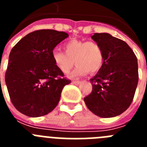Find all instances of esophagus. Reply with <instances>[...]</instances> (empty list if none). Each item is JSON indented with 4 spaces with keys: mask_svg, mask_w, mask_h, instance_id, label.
Here are the masks:
<instances>
[{
    "mask_svg": "<svg viewBox=\"0 0 147 147\" xmlns=\"http://www.w3.org/2000/svg\"><path fill=\"white\" fill-rule=\"evenodd\" d=\"M72 83H73V84H74V85H80V81H76V80H74V81H72Z\"/></svg>",
    "mask_w": 147,
    "mask_h": 147,
    "instance_id": "obj_1",
    "label": "esophagus"
}]
</instances>
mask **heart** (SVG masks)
Returning a JSON list of instances; mask_svg holds the SVG:
<instances>
[{
    "label": "heart",
    "mask_w": 147,
    "mask_h": 147,
    "mask_svg": "<svg viewBox=\"0 0 147 147\" xmlns=\"http://www.w3.org/2000/svg\"><path fill=\"white\" fill-rule=\"evenodd\" d=\"M64 51L54 50L51 58L56 67L61 72L67 74L74 65L76 68L69 76L77 77L87 74H96L104 64V51L102 46L95 41L72 39L63 45Z\"/></svg>",
    "instance_id": "b5f03b06"
}]
</instances>
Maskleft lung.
Segmentation results:
<instances>
[{
	"label": "left lung",
	"instance_id": "obj_1",
	"mask_svg": "<svg viewBox=\"0 0 147 147\" xmlns=\"http://www.w3.org/2000/svg\"><path fill=\"white\" fill-rule=\"evenodd\" d=\"M104 51V64L91 80L93 90L84 98L88 108L102 118L115 117L132 103L138 82L136 54L124 41L107 33L92 36Z\"/></svg>",
	"mask_w": 147,
	"mask_h": 147
}]
</instances>
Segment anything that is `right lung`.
I'll return each instance as SVG.
<instances>
[{"label": "right lung", "mask_w": 147, "mask_h": 147, "mask_svg": "<svg viewBox=\"0 0 147 147\" xmlns=\"http://www.w3.org/2000/svg\"><path fill=\"white\" fill-rule=\"evenodd\" d=\"M68 37L64 32L41 29L26 35L12 48L5 82L14 107L29 117L51 112L71 80L56 67L54 48Z\"/></svg>", "instance_id": "right-lung-1"}]
</instances>
